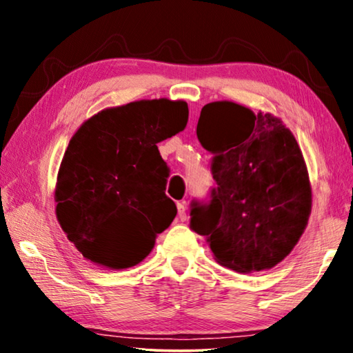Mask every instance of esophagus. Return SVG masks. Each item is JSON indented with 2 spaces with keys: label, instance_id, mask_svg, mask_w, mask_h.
<instances>
[{
  "label": "esophagus",
  "instance_id": "1",
  "mask_svg": "<svg viewBox=\"0 0 353 353\" xmlns=\"http://www.w3.org/2000/svg\"><path fill=\"white\" fill-rule=\"evenodd\" d=\"M177 216L181 221H187L188 219V213H187V207L185 204H177Z\"/></svg>",
  "mask_w": 353,
  "mask_h": 353
}]
</instances>
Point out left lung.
<instances>
[{"label":"left lung","instance_id":"left-lung-1","mask_svg":"<svg viewBox=\"0 0 353 353\" xmlns=\"http://www.w3.org/2000/svg\"><path fill=\"white\" fill-rule=\"evenodd\" d=\"M196 134L214 155L216 188L210 204H193L191 229L205 236L219 265L241 274L271 270L294 249L312 213L294 135L272 113L232 101L202 107Z\"/></svg>","mask_w":353,"mask_h":353}]
</instances>
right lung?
<instances>
[{
  "mask_svg": "<svg viewBox=\"0 0 353 353\" xmlns=\"http://www.w3.org/2000/svg\"><path fill=\"white\" fill-rule=\"evenodd\" d=\"M185 101L141 99L107 107L71 137L57 172L56 216L83 259L126 270L151 254L177 208L157 143L185 129Z\"/></svg>",
  "mask_w": 353,
  "mask_h": 353,
  "instance_id": "obj_1",
  "label": "right lung"
}]
</instances>
